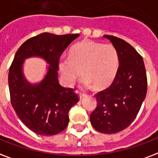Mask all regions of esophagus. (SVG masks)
<instances>
[{
	"mask_svg": "<svg viewBox=\"0 0 158 158\" xmlns=\"http://www.w3.org/2000/svg\"><path fill=\"white\" fill-rule=\"evenodd\" d=\"M86 96V94H82V93H79V97L80 99H82V98H84V97H85Z\"/></svg>",
	"mask_w": 158,
	"mask_h": 158,
	"instance_id": "1",
	"label": "esophagus"
}]
</instances>
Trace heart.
Returning <instances> with one entry per match:
<instances>
[{"mask_svg":"<svg viewBox=\"0 0 158 158\" xmlns=\"http://www.w3.org/2000/svg\"><path fill=\"white\" fill-rule=\"evenodd\" d=\"M119 67L118 52L111 44L84 40L72 47L69 57H61L58 68L68 85L79 76L84 87L94 85L96 89L108 87L116 77Z\"/></svg>","mask_w":158,"mask_h":158,"instance_id":"b5f03b06","label":"heart"}]
</instances>
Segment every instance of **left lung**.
<instances>
[{
  "label": "left lung",
  "mask_w": 158,
  "mask_h": 158,
  "mask_svg": "<svg viewBox=\"0 0 158 158\" xmlns=\"http://www.w3.org/2000/svg\"><path fill=\"white\" fill-rule=\"evenodd\" d=\"M104 38L118 50L119 67L111 85L95 95L97 108L90 115V122L98 132L111 134L133 122L146 98L148 81L143 57L135 49L115 36Z\"/></svg>",
  "instance_id": "obj_1"
}]
</instances>
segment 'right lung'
Masks as SVG:
<instances>
[{
  "instance_id": "1",
  "label": "right lung",
  "mask_w": 158,
  "mask_h": 158,
  "mask_svg": "<svg viewBox=\"0 0 158 158\" xmlns=\"http://www.w3.org/2000/svg\"><path fill=\"white\" fill-rule=\"evenodd\" d=\"M79 36L40 34L24 42L15 53L8 75L11 105L21 122L39 135H55L65 129L69 111L79 101L74 89L61 86L58 79L60 55ZM33 57L48 64L44 78L37 83L28 81L23 74L24 60Z\"/></svg>"
}]
</instances>
